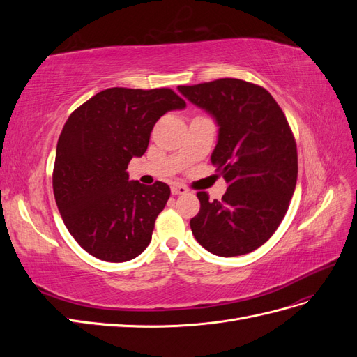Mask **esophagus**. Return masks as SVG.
Segmentation results:
<instances>
[{"instance_id": "34e87169", "label": "esophagus", "mask_w": 357, "mask_h": 357, "mask_svg": "<svg viewBox=\"0 0 357 357\" xmlns=\"http://www.w3.org/2000/svg\"><path fill=\"white\" fill-rule=\"evenodd\" d=\"M171 192H172V195H185V193L189 192V189L183 185H172Z\"/></svg>"}]
</instances>
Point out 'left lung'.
I'll use <instances>...</instances> for the list:
<instances>
[{"mask_svg": "<svg viewBox=\"0 0 357 357\" xmlns=\"http://www.w3.org/2000/svg\"><path fill=\"white\" fill-rule=\"evenodd\" d=\"M177 89L218 123L211 164L228 183L220 201L197 193L192 234L215 256L250 253L271 238L295 192L298 153L287 119L266 89L240 79Z\"/></svg>", "mask_w": 357, "mask_h": 357, "instance_id": "1", "label": "left lung"}]
</instances>
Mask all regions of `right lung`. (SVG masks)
I'll return each instance as SVG.
<instances>
[{
  "label": "right lung",
  "mask_w": 357,
  "mask_h": 357,
  "mask_svg": "<svg viewBox=\"0 0 357 357\" xmlns=\"http://www.w3.org/2000/svg\"><path fill=\"white\" fill-rule=\"evenodd\" d=\"M171 89L110 88L74 110L62 128L53 193L68 232L89 255L126 262L152 240L169 186L129 180L128 164L143 156L160 116L183 110Z\"/></svg>",
  "instance_id": "1"
}]
</instances>
